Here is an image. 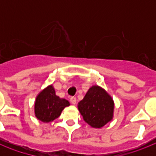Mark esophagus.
Returning <instances> with one entry per match:
<instances>
[{
	"instance_id": "34e87169",
	"label": "esophagus",
	"mask_w": 156,
	"mask_h": 156,
	"mask_svg": "<svg viewBox=\"0 0 156 156\" xmlns=\"http://www.w3.org/2000/svg\"><path fill=\"white\" fill-rule=\"evenodd\" d=\"M70 102L72 103L73 104H76V103H77V99H76V97H74V96L71 97L70 98Z\"/></svg>"
}]
</instances>
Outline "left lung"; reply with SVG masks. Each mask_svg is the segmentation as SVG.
Here are the masks:
<instances>
[{"instance_id":"8db88e82","label":"left lung","mask_w":156,"mask_h":156,"mask_svg":"<svg viewBox=\"0 0 156 156\" xmlns=\"http://www.w3.org/2000/svg\"><path fill=\"white\" fill-rule=\"evenodd\" d=\"M78 107L83 120L94 128H101L112 118L113 100L98 86L91 87L88 90Z\"/></svg>"}]
</instances>
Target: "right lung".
<instances>
[{"mask_svg":"<svg viewBox=\"0 0 156 156\" xmlns=\"http://www.w3.org/2000/svg\"><path fill=\"white\" fill-rule=\"evenodd\" d=\"M69 105L68 100L56 96L52 86H49L42 90L36 98L35 116L43 122H50L59 117L62 110Z\"/></svg>","mask_w":156,"mask_h":156,"instance_id":"1","label":"right lung"}]
</instances>
